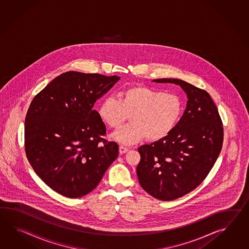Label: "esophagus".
<instances>
[{"label": "esophagus", "mask_w": 249, "mask_h": 249, "mask_svg": "<svg viewBox=\"0 0 249 249\" xmlns=\"http://www.w3.org/2000/svg\"><path fill=\"white\" fill-rule=\"evenodd\" d=\"M128 150H129V148H126V147H124V146L119 147V153L120 154L126 153V152H128Z\"/></svg>", "instance_id": "esophagus-1"}]
</instances>
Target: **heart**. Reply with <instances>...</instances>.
Segmentation results:
<instances>
[{
  "mask_svg": "<svg viewBox=\"0 0 249 249\" xmlns=\"http://www.w3.org/2000/svg\"><path fill=\"white\" fill-rule=\"evenodd\" d=\"M119 100L107 97L98 109L107 126L117 129L130 115L132 123L112 133L118 142L132 145L146 137L156 142L166 137L179 122L183 111L179 96L147 86H132L118 94Z\"/></svg>",
  "mask_w": 249,
  "mask_h": 249,
  "instance_id": "heart-1",
  "label": "heart"
}]
</instances>
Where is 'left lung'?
<instances>
[{
	"instance_id": "obj_1",
	"label": "left lung",
	"mask_w": 249,
	"mask_h": 249,
	"mask_svg": "<svg viewBox=\"0 0 249 249\" xmlns=\"http://www.w3.org/2000/svg\"><path fill=\"white\" fill-rule=\"evenodd\" d=\"M180 85L188 98L185 110L166 137L138 148V180L155 198L170 201L196 189L221 152L223 128L211 96L206 90L175 78L153 80Z\"/></svg>"
}]
</instances>
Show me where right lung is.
Returning <instances> with one entry per match:
<instances>
[{
  "instance_id": "right-lung-1",
  "label": "right lung",
  "mask_w": 249,
  "mask_h": 249,
  "mask_svg": "<svg viewBox=\"0 0 249 249\" xmlns=\"http://www.w3.org/2000/svg\"><path fill=\"white\" fill-rule=\"evenodd\" d=\"M120 77L69 71L34 98L25 120L27 158L53 191L76 198L100 183L118 156V145L102 136L106 126L96 101Z\"/></svg>"
}]
</instances>
